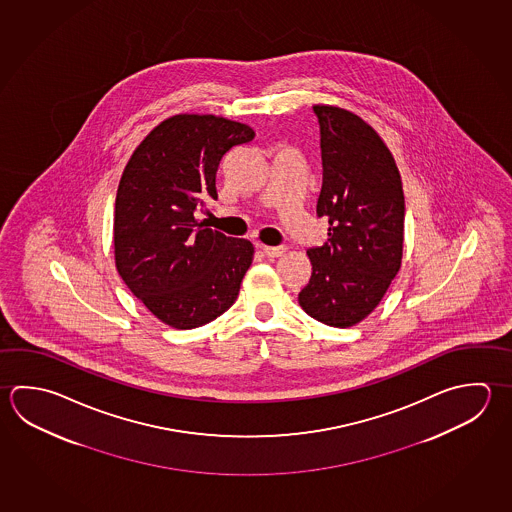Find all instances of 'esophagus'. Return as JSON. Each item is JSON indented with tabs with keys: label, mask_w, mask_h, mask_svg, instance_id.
I'll use <instances>...</instances> for the list:
<instances>
[{
	"label": "esophagus",
	"mask_w": 512,
	"mask_h": 512,
	"mask_svg": "<svg viewBox=\"0 0 512 512\" xmlns=\"http://www.w3.org/2000/svg\"><path fill=\"white\" fill-rule=\"evenodd\" d=\"M261 251L265 256H269V258H279V256H283V252L287 251V247L285 245H278V247H270V245H258Z\"/></svg>",
	"instance_id": "esophagus-1"
}]
</instances>
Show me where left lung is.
<instances>
[{
  "label": "left lung",
  "mask_w": 512,
  "mask_h": 512,
  "mask_svg": "<svg viewBox=\"0 0 512 512\" xmlns=\"http://www.w3.org/2000/svg\"><path fill=\"white\" fill-rule=\"evenodd\" d=\"M323 186L317 216L328 240L308 249L312 276L298 301L308 316L348 328L372 314L397 276L404 242L399 169L377 131L355 113L314 106Z\"/></svg>",
  "instance_id": "obj_1"
}]
</instances>
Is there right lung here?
Listing matches in <instances>:
<instances>
[{"label":"right lung","mask_w":512,"mask_h":512,"mask_svg":"<svg viewBox=\"0 0 512 512\" xmlns=\"http://www.w3.org/2000/svg\"><path fill=\"white\" fill-rule=\"evenodd\" d=\"M254 139L242 122L175 115L133 151L122 173L113 218L115 265L122 281L162 323L189 330L233 305L254 247L196 220L216 200L223 155Z\"/></svg>","instance_id":"add662e5"}]
</instances>
